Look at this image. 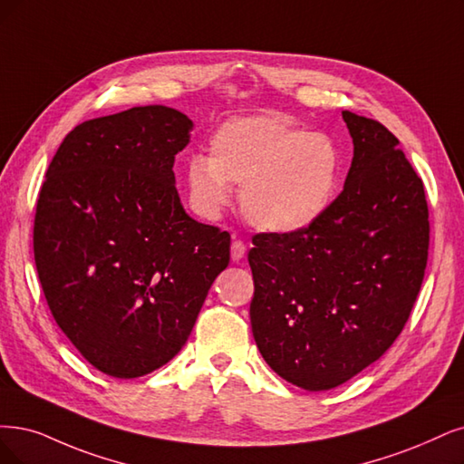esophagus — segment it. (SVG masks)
I'll return each instance as SVG.
<instances>
[{"label":"esophagus","instance_id":"esophagus-1","mask_svg":"<svg viewBox=\"0 0 464 464\" xmlns=\"http://www.w3.org/2000/svg\"><path fill=\"white\" fill-rule=\"evenodd\" d=\"M245 254H246V245H245V241H241V238H235L233 245H231V258H233L235 262H238V260L243 258Z\"/></svg>","mask_w":464,"mask_h":464}]
</instances>
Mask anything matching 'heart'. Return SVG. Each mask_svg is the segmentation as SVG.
Wrapping results in <instances>:
<instances>
[{"instance_id":"obj_1","label":"heart","mask_w":464,"mask_h":464,"mask_svg":"<svg viewBox=\"0 0 464 464\" xmlns=\"http://www.w3.org/2000/svg\"><path fill=\"white\" fill-rule=\"evenodd\" d=\"M340 152L329 135L305 131L279 116L223 122L210 140V157L185 162L187 197L202 218H218L241 187V210L267 233L310 227L336 195Z\"/></svg>"}]
</instances>
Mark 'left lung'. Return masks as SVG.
I'll list each match as a JSON object with an SVG mask.
<instances>
[{
    "label": "left lung",
    "instance_id": "1",
    "mask_svg": "<svg viewBox=\"0 0 464 464\" xmlns=\"http://www.w3.org/2000/svg\"><path fill=\"white\" fill-rule=\"evenodd\" d=\"M353 159L310 227L252 237V334L266 363L304 390H331L400 336L430 243L422 179L372 118L342 111Z\"/></svg>",
    "mask_w": 464,
    "mask_h": 464
}]
</instances>
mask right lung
<instances>
[{
	"instance_id": "obj_1",
	"label": "right lung",
	"mask_w": 464,
	"mask_h": 464,
	"mask_svg": "<svg viewBox=\"0 0 464 464\" xmlns=\"http://www.w3.org/2000/svg\"><path fill=\"white\" fill-rule=\"evenodd\" d=\"M193 122L162 107L93 118L51 160L34 260L51 314L101 372L137 379L187 342L231 237L185 214L176 154Z\"/></svg>"
}]
</instances>
